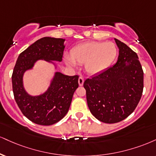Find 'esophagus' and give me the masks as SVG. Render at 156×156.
Wrapping results in <instances>:
<instances>
[{
    "mask_svg": "<svg viewBox=\"0 0 156 156\" xmlns=\"http://www.w3.org/2000/svg\"><path fill=\"white\" fill-rule=\"evenodd\" d=\"M83 82H84V78L83 77H79V78H78V84H79V86H83Z\"/></svg>",
    "mask_w": 156,
    "mask_h": 156,
    "instance_id": "34e87169",
    "label": "esophagus"
}]
</instances>
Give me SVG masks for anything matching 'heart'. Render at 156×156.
I'll return each mask as SVG.
<instances>
[{"instance_id":"b5f03b06","label":"heart","mask_w":156,"mask_h":156,"mask_svg":"<svg viewBox=\"0 0 156 156\" xmlns=\"http://www.w3.org/2000/svg\"><path fill=\"white\" fill-rule=\"evenodd\" d=\"M117 55V48L113 43L89 41L74 47L70 55L65 56L69 66L76 68L78 64H85L86 72L97 74L108 67Z\"/></svg>"}]
</instances>
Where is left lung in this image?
I'll use <instances>...</instances> for the list:
<instances>
[{
  "mask_svg": "<svg viewBox=\"0 0 156 156\" xmlns=\"http://www.w3.org/2000/svg\"><path fill=\"white\" fill-rule=\"evenodd\" d=\"M117 62L83 83L91 114L106 123L120 122L132 114L141 99L144 73L134 51L115 38Z\"/></svg>",
  "mask_w": 156,
  "mask_h": 156,
  "instance_id": "1",
  "label": "left lung"
}]
</instances>
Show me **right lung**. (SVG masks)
I'll return each mask as SVG.
<instances>
[{
    "instance_id": "add662e5",
    "label": "right lung",
    "mask_w": 156,
    "mask_h": 156,
    "mask_svg": "<svg viewBox=\"0 0 156 156\" xmlns=\"http://www.w3.org/2000/svg\"><path fill=\"white\" fill-rule=\"evenodd\" d=\"M65 41L63 38L42 37L22 51L16 60L12 77L14 99L23 115L37 124L50 126L65 117L78 87V76L55 72L48 89L40 95L33 96L24 89V74L40 59L53 64L57 69L53 61L62 59Z\"/></svg>"
}]
</instances>
